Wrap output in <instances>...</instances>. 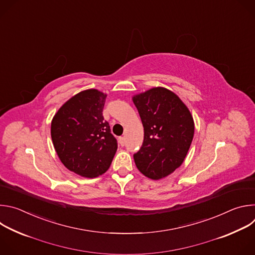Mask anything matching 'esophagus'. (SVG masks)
Wrapping results in <instances>:
<instances>
[{
  "label": "esophagus",
  "mask_w": 255,
  "mask_h": 255,
  "mask_svg": "<svg viewBox=\"0 0 255 255\" xmlns=\"http://www.w3.org/2000/svg\"><path fill=\"white\" fill-rule=\"evenodd\" d=\"M119 143L121 144V146H124V144H125V138H124V137H119Z\"/></svg>",
  "instance_id": "esophagus-1"
}]
</instances>
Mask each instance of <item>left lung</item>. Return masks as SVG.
<instances>
[{"mask_svg":"<svg viewBox=\"0 0 255 255\" xmlns=\"http://www.w3.org/2000/svg\"><path fill=\"white\" fill-rule=\"evenodd\" d=\"M144 128L141 148L134 153L137 168L160 179L183 163L193 141L195 125L187 106L171 91L153 88L133 97Z\"/></svg>","mask_w":255,"mask_h":255,"instance_id":"1","label":"left lung"}]
</instances>
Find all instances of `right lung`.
<instances>
[{"mask_svg": "<svg viewBox=\"0 0 255 255\" xmlns=\"http://www.w3.org/2000/svg\"><path fill=\"white\" fill-rule=\"evenodd\" d=\"M106 97L94 89L81 92L59 109L51 122L53 146L61 162L90 178L108 170L118 148L103 117Z\"/></svg>", "mask_w": 255, "mask_h": 255, "instance_id": "right-lung-1", "label": "right lung"}]
</instances>
